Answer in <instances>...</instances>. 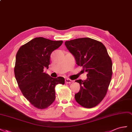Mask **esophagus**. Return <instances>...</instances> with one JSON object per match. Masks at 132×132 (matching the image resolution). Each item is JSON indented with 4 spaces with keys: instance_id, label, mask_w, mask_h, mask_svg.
<instances>
[{
    "instance_id": "34e87169",
    "label": "esophagus",
    "mask_w": 132,
    "mask_h": 132,
    "mask_svg": "<svg viewBox=\"0 0 132 132\" xmlns=\"http://www.w3.org/2000/svg\"><path fill=\"white\" fill-rule=\"evenodd\" d=\"M65 82L66 84H71V83L72 82V80H70L69 78H66L65 79Z\"/></svg>"
}]
</instances>
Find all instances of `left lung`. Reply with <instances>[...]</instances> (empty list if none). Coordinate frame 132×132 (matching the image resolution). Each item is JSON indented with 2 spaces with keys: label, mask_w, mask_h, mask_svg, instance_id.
I'll return each instance as SVG.
<instances>
[{
  "label": "left lung",
  "mask_w": 132,
  "mask_h": 132,
  "mask_svg": "<svg viewBox=\"0 0 132 132\" xmlns=\"http://www.w3.org/2000/svg\"><path fill=\"white\" fill-rule=\"evenodd\" d=\"M65 44L77 65L87 72L86 80H77L80 89L75 95L81 106H96L106 96L112 75V62L104 45L89 37L66 41Z\"/></svg>",
  "instance_id": "8db88e82"
}]
</instances>
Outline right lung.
Masks as SVG:
<instances>
[{"mask_svg": "<svg viewBox=\"0 0 132 132\" xmlns=\"http://www.w3.org/2000/svg\"><path fill=\"white\" fill-rule=\"evenodd\" d=\"M62 43L36 37L21 46L16 55L14 73L19 87L29 102L40 110L54 102L56 85L65 84L63 77L52 78L44 72L48 68L52 52Z\"/></svg>", "mask_w": 132, "mask_h": 132, "instance_id": "obj_1", "label": "right lung"}]
</instances>
